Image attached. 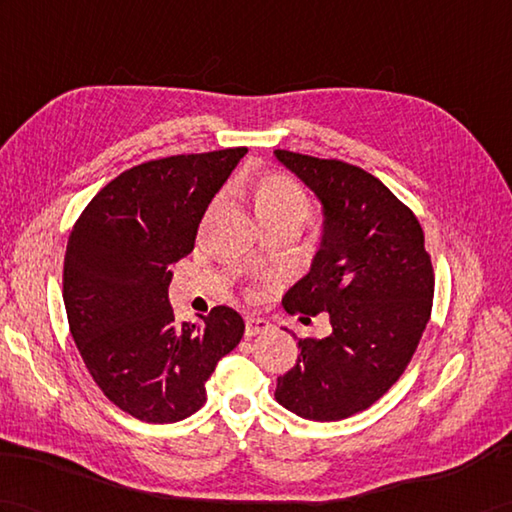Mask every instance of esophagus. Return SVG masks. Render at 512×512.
Masks as SVG:
<instances>
[{
    "label": "esophagus",
    "mask_w": 512,
    "mask_h": 512,
    "mask_svg": "<svg viewBox=\"0 0 512 512\" xmlns=\"http://www.w3.org/2000/svg\"><path fill=\"white\" fill-rule=\"evenodd\" d=\"M270 329V323L266 318H259V316H246V327H244V334L248 338H253L257 334H264V331Z\"/></svg>",
    "instance_id": "obj_1"
}]
</instances>
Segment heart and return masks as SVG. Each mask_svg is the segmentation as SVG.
Wrapping results in <instances>:
<instances>
[{
    "label": "heart",
    "mask_w": 512,
    "mask_h": 512,
    "mask_svg": "<svg viewBox=\"0 0 512 512\" xmlns=\"http://www.w3.org/2000/svg\"><path fill=\"white\" fill-rule=\"evenodd\" d=\"M257 216L264 224L303 222L310 216V198L305 189L285 174H264L253 187Z\"/></svg>",
    "instance_id": "heart-1"
}]
</instances>
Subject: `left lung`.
<instances>
[{"mask_svg":"<svg viewBox=\"0 0 512 512\" xmlns=\"http://www.w3.org/2000/svg\"><path fill=\"white\" fill-rule=\"evenodd\" d=\"M312 189L323 229L310 272L283 296L288 314H327L331 334L299 338L275 399L310 421L371 408L406 371L430 320L434 275L423 229L390 189L355 165L275 150Z\"/></svg>","mask_w":512,"mask_h":512,"instance_id":"8db88e82","label":"left lung"}]
</instances>
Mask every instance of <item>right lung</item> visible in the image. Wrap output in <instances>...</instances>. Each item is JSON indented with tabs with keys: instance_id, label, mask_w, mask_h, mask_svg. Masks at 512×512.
Listing matches in <instances>:
<instances>
[{
	"instance_id": "obj_1",
	"label": "right lung",
	"mask_w": 512,
	"mask_h": 512,
	"mask_svg": "<svg viewBox=\"0 0 512 512\" xmlns=\"http://www.w3.org/2000/svg\"><path fill=\"white\" fill-rule=\"evenodd\" d=\"M246 148L141 163L95 196L69 233L63 301L93 382L146 423L202 408L205 382L244 336L231 307L176 325L170 266L194 251L198 224Z\"/></svg>"
}]
</instances>
